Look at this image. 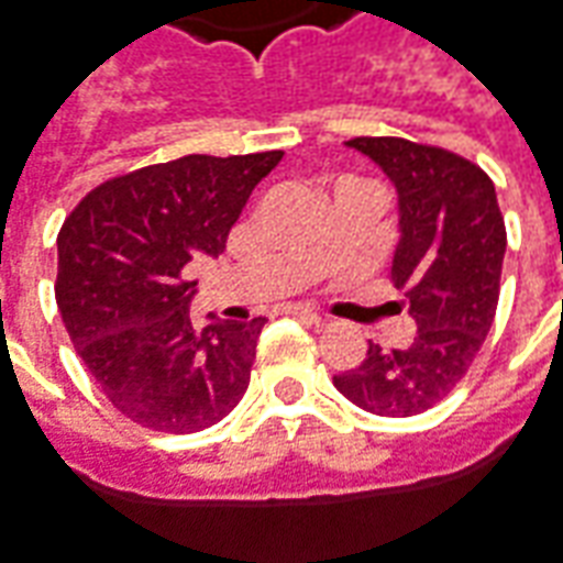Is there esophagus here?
<instances>
[{"instance_id": "obj_1", "label": "esophagus", "mask_w": 563, "mask_h": 563, "mask_svg": "<svg viewBox=\"0 0 563 563\" xmlns=\"http://www.w3.org/2000/svg\"><path fill=\"white\" fill-rule=\"evenodd\" d=\"M289 313L292 317H298V320H305V322H313V325H322V317L317 313V310H310V308H289Z\"/></svg>"}]
</instances>
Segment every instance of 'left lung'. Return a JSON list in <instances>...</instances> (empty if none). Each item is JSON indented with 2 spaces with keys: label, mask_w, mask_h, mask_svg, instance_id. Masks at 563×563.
<instances>
[{
  "label": "left lung",
  "mask_w": 563,
  "mask_h": 563,
  "mask_svg": "<svg viewBox=\"0 0 563 563\" xmlns=\"http://www.w3.org/2000/svg\"><path fill=\"white\" fill-rule=\"evenodd\" d=\"M399 195L393 286L405 292L418 335L405 350L368 344L335 375L338 393L380 418H411L442 402L470 372L500 301L506 225L494 183L478 164L402 136H353Z\"/></svg>",
  "instance_id": "left-lung-1"
}]
</instances>
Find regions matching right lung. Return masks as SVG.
<instances>
[{
    "instance_id": "obj_1",
    "label": "right lung",
    "mask_w": 563,
    "mask_h": 563,
    "mask_svg": "<svg viewBox=\"0 0 563 563\" xmlns=\"http://www.w3.org/2000/svg\"><path fill=\"white\" fill-rule=\"evenodd\" d=\"M283 152L186 155L106 179L57 234V308L124 418L155 432L213 427L250 387L265 317L195 325V255H219Z\"/></svg>"
}]
</instances>
